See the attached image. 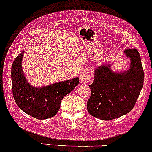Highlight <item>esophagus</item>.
Wrapping results in <instances>:
<instances>
[{
	"label": "esophagus",
	"instance_id": "1",
	"mask_svg": "<svg viewBox=\"0 0 152 152\" xmlns=\"http://www.w3.org/2000/svg\"><path fill=\"white\" fill-rule=\"evenodd\" d=\"M91 78V74L88 71H83L80 74V81L82 83H87Z\"/></svg>",
	"mask_w": 152,
	"mask_h": 152
}]
</instances>
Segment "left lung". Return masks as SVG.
I'll return each mask as SVG.
<instances>
[{"label":"left lung","mask_w":152,"mask_h":152,"mask_svg":"<svg viewBox=\"0 0 152 152\" xmlns=\"http://www.w3.org/2000/svg\"><path fill=\"white\" fill-rule=\"evenodd\" d=\"M124 53L131 60L129 70L113 72L110 64H105L95 71L87 102L88 111L95 118L110 120L126 115L140 96L144 78L140 55L136 49H127Z\"/></svg>","instance_id":"left-lung-1"}]
</instances>
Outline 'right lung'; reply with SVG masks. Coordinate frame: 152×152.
Returning <instances> with one entry per match:
<instances>
[{"label":"right lung","mask_w":152,"mask_h":152,"mask_svg":"<svg viewBox=\"0 0 152 152\" xmlns=\"http://www.w3.org/2000/svg\"><path fill=\"white\" fill-rule=\"evenodd\" d=\"M24 52L19 54L11 68L12 90L15 101L22 110L38 120L54 117L60 108L63 98L79 83L78 78L42 88L32 87L22 69Z\"/></svg>","instance_id":"right-lung-1"}]
</instances>
